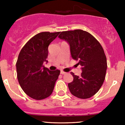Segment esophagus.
<instances>
[{
  "label": "esophagus",
  "instance_id": "34e87169",
  "mask_svg": "<svg viewBox=\"0 0 125 125\" xmlns=\"http://www.w3.org/2000/svg\"><path fill=\"white\" fill-rule=\"evenodd\" d=\"M60 74H66V73H65V72H64L63 71H60Z\"/></svg>",
  "mask_w": 125,
  "mask_h": 125
}]
</instances>
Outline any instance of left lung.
Here are the masks:
<instances>
[{
  "mask_svg": "<svg viewBox=\"0 0 125 125\" xmlns=\"http://www.w3.org/2000/svg\"><path fill=\"white\" fill-rule=\"evenodd\" d=\"M59 37L70 44L72 57L79 60L78 65L82 67L80 76L71 73L74 78L68 83L71 93L80 99L91 97L105 79L107 61L102 45L93 35L82 30L62 31Z\"/></svg>",
  "mask_w": 125,
  "mask_h": 125,
  "instance_id": "left-lung-1",
  "label": "left lung"
}]
</instances>
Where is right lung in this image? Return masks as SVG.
Returning <instances> with one entry per match:
<instances>
[{"instance_id": "obj_1", "label": "right lung", "mask_w": 125, "mask_h": 125, "mask_svg": "<svg viewBox=\"0 0 125 125\" xmlns=\"http://www.w3.org/2000/svg\"><path fill=\"white\" fill-rule=\"evenodd\" d=\"M60 32H42L30 39L21 50L16 70L19 83L29 97L40 100L51 95L60 71L45 67L48 46Z\"/></svg>"}]
</instances>
